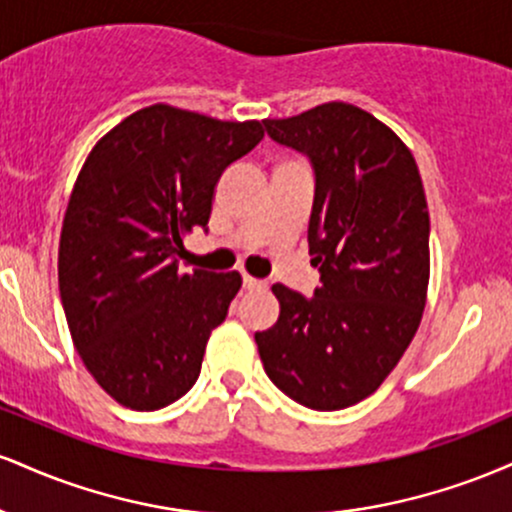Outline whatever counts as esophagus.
Wrapping results in <instances>:
<instances>
[{
  "label": "esophagus",
  "mask_w": 512,
  "mask_h": 512,
  "mask_svg": "<svg viewBox=\"0 0 512 512\" xmlns=\"http://www.w3.org/2000/svg\"><path fill=\"white\" fill-rule=\"evenodd\" d=\"M243 286H245V289H248V291H260V289H264V286H267V284H264V281H260V279H255V276L245 274V276H243Z\"/></svg>",
  "instance_id": "obj_1"
}]
</instances>
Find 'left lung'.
Wrapping results in <instances>:
<instances>
[{"label":"left lung","instance_id":"obj_1","mask_svg":"<svg viewBox=\"0 0 512 512\" xmlns=\"http://www.w3.org/2000/svg\"><path fill=\"white\" fill-rule=\"evenodd\" d=\"M274 142L310 158L308 245L320 289L274 284L279 320L255 342L293 402L337 411L373 395L404 356L426 308L428 204L409 146L351 103L264 120Z\"/></svg>","mask_w":512,"mask_h":512}]
</instances>
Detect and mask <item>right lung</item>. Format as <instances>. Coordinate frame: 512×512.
Returning <instances> with one entry per match:
<instances>
[{
	"label": "right lung",
	"mask_w": 512,
	"mask_h": 512,
	"mask_svg": "<svg viewBox=\"0 0 512 512\" xmlns=\"http://www.w3.org/2000/svg\"><path fill=\"white\" fill-rule=\"evenodd\" d=\"M262 122L156 103L110 129L79 170L60 236V296L81 361L122 407H168L197 383L238 272H178L207 226L221 173L262 142Z\"/></svg>",
	"instance_id": "1"
}]
</instances>
